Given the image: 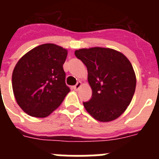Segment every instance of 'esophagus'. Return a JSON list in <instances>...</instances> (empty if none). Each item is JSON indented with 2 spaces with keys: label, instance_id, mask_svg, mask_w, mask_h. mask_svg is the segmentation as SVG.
Returning <instances> with one entry per match:
<instances>
[{
  "label": "esophagus",
  "instance_id": "34e87169",
  "mask_svg": "<svg viewBox=\"0 0 159 159\" xmlns=\"http://www.w3.org/2000/svg\"><path fill=\"white\" fill-rule=\"evenodd\" d=\"M81 85H82V84H81V82H77V84H75V86L73 87V88H74V90H75V91H77V90H79V88H80Z\"/></svg>",
  "mask_w": 159,
  "mask_h": 159
}]
</instances>
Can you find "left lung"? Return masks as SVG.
I'll list each match as a JSON object with an SVG mask.
<instances>
[{"label": "left lung", "mask_w": 159, "mask_h": 159, "mask_svg": "<svg viewBox=\"0 0 159 159\" xmlns=\"http://www.w3.org/2000/svg\"><path fill=\"white\" fill-rule=\"evenodd\" d=\"M75 57L87 67L92 98L84 102L87 111L100 122L117 119L130 104L136 77L128 59L119 52L105 48L79 49Z\"/></svg>", "instance_id": "left-lung-1"}]
</instances>
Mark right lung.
<instances>
[{
  "instance_id": "obj_1",
  "label": "right lung",
  "mask_w": 159,
  "mask_h": 159,
  "mask_svg": "<svg viewBox=\"0 0 159 159\" xmlns=\"http://www.w3.org/2000/svg\"><path fill=\"white\" fill-rule=\"evenodd\" d=\"M67 55L62 47L44 43L20 59L12 72V90L25 113L44 118L61 104L70 92L63 68Z\"/></svg>"
}]
</instances>
